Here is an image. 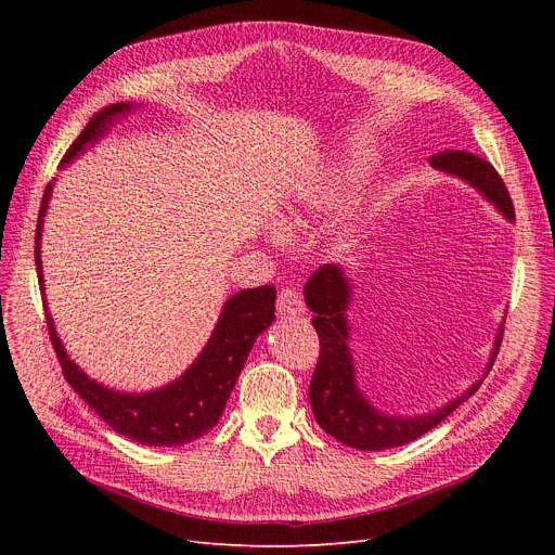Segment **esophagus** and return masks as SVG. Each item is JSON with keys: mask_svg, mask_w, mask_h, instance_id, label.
Here are the masks:
<instances>
[{"mask_svg": "<svg viewBox=\"0 0 555 555\" xmlns=\"http://www.w3.org/2000/svg\"><path fill=\"white\" fill-rule=\"evenodd\" d=\"M276 312L281 317H297L306 312V306L301 301V295L295 287H283L276 297Z\"/></svg>", "mask_w": 555, "mask_h": 555, "instance_id": "34e87169", "label": "esophagus"}]
</instances>
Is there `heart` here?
Wrapping results in <instances>:
<instances>
[{
    "mask_svg": "<svg viewBox=\"0 0 555 555\" xmlns=\"http://www.w3.org/2000/svg\"><path fill=\"white\" fill-rule=\"evenodd\" d=\"M364 164H362V157L358 151H353L351 155H346L341 159V164L337 166V170L333 172V178L328 182V186L322 189V193H319V207H333V204L339 202V197L348 191V186H351L362 172ZM287 224L289 227H297V224H304V218L301 214L293 211L287 218Z\"/></svg>",
    "mask_w": 555,
    "mask_h": 555,
    "instance_id": "heart-1",
    "label": "heart"
}]
</instances>
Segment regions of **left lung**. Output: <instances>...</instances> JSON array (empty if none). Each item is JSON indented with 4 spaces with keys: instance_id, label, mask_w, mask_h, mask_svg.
<instances>
[{
    "instance_id": "8db88e82",
    "label": "left lung",
    "mask_w": 555,
    "mask_h": 555,
    "mask_svg": "<svg viewBox=\"0 0 555 555\" xmlns=\"http://www.w3.org/2000/svg\"><path fill=\"white\" fill-rule=\"evenodd\" d=\"M436 170H443L473 184L488 202L515 222V209L506 184L490 162L463 151H446L429 157ZM306 306L314 312L312 326L319 335V362L312 373L308 398L317 423L326 434L348 448L358 450H389L416 441L431 427L448 418L456 406L468 400L483 383V377L500 353L504 324L498 331V339L490 351V360L481 380H477L463 396L450 400L436 412L421 416H393L373 406L356 385V366L351 348H348V322L346 310L351 304V283H348L339 266L319 268L304 287Z\"/></svg>"
}]
</instances>
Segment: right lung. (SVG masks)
<instances>
[{
	"label": "right lung",
	"mask_w": 555,
	"mask_h": 555,
	"mask_svg": "<svg viewBox=\"0 0 555 555\" xmlns=\"http://www.w3.org/2000/svg\"><path fill=\"white\" fill-rule=\"evenodd\" d=\"M132 107L137 105L114 103L94 114L87 128L80 132V137L69 145V151L63 157V166L78 157L87 145L96 143L109 130V126H114V121L119 119V116H126ZM51 189L53 184H49L44 191L36 229V270L42 293L44 281L40 241ZM274 285L247 287L241 289L238 295L229 297L222 306L211 339L202 348L197 360L184 371V375L178 377V380L149 393L114 391L92 380L90 375H85V371H80V366L74 360H69L61 337L55 333L53 319L49 310H44L57 362H61L65 380L74 387V391L90 404L114 431L128 436V439L141 446L178 448L199 439V436L214 429L220 421L224 404L247 362L256 337L266 328H270V324L274 322Z\"/></svg>",
	"instance_id": "1"
}]
</instances>
